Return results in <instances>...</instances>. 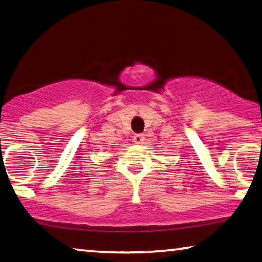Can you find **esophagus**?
I'll return each instance as SVG.
<instances>
[{"label":"esophagus","instance_id":"obj_1","mask_svg":"<svg viewBox=\"0 0 262 262\" xmlns=\"http://www.w3.org/2000/svg\"><path fill=\"white\" fill-rule=\"evenodd\" d=\"M143 141H144L143 134H136L134 135V138H133V142L135 144H142Z\"/></svg>","mask_w":262,"mask_h":262}]
</instances>
